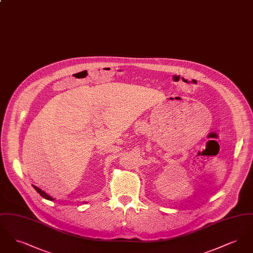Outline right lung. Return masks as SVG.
I'll return each mask as SVG.
<instances>
[{"label":"right lung","mask_w":253,"mask_h":253,"mask_svg":"<svg viewBox=\"0 0 253 253\" xmlns=\"http://www.w3.org/2000/svg\"><path fill=\"white\" fill-rule=\"evenodd\" d=\"M33 188H34V189L36 190L37 192L40 193V194H41V195H42L43 198H45V199H47V200H51V201H52V200H54V198H52V197H51L50 195H48L47 193H44L43 191H42L41 189H39V188L36 187V186H34V185H33Z\"/></svg>","instance_id":"1"}]
</instances>
